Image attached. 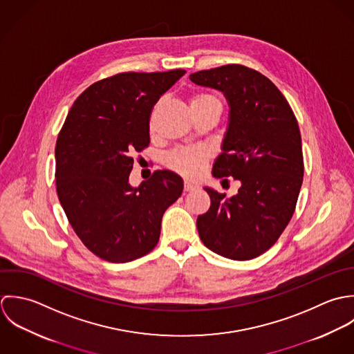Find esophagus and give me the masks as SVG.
Returning <instances> with one entry per match:
<instances>
[{
  "label": "esophagus",
  "mask_w": 354,
  "mask_h": 354,
  "mask_svg": "<svg viewBox=\"0 0 354 354\" xmlns=\"http://www.w3.org/2000/svg\"><path fill=\"white\" fill-rule=\"evenodd\" d=\"M193 190H196V186L193 185V183H190V182H185V192H193Z\"/></svg>",
  "instance_id": "34e87169"
}]
</instances>
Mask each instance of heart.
<instances>
[{
  "label": "heart",
  "instance_id": "1",
  "mask_svg": "<svg viewBox=\"0 0 354 354\" xmlns=\"http://www.w3.org/2000/svg\"><path fill=\"white\" fill-rule=\"evenodd\" d=\"M198 102H216L220 104L213 95L209 94H197L193 97L192 104ZM208 161L207 150L201 147H183L171 153L167 158V165L175 172L186 176V178H197L200 176Z\"/></svg>",
  "mask_w": 354,
  "mask_h": 354
}]
</instances>
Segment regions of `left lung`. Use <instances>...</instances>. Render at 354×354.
<instances>
[{
    "label": "left lung",
    "mask_w": 354,
    "mask_h": 354,
    "mask_svg": "<svg viewBox=\"0 0 354 354\" xmlns=\"http://www.w3.org/2000/svg\"><path fill=\"white\" fill-rule=\"evenodd\" d=\"M190 80L221 91L228 102L223 151L212 175L241 182L230 198L204 187L211 208L197 218L200 238L223 257L254 259L278 241L295 209L304 176L297 119L279 88L248 67L194 72Z\"/></svg>",
    "instance_id": "left-lung-1"
}]
</instances>
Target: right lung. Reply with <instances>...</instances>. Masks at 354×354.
Instances as JSON below:
<instances>
[{
	"label": "right lung",
	"mask_w": 354,
	"mask_h": 354,
	"mask_svg": "<svg viewBox=\"0 0 354 354\" xmlns=\"http://www.w3.org/2000/svg\"><path fill=\"white\" fill-rule=\"evenodd\" d=\"M124 72L87 87L73 102L56 143L57 196L84 246L102 260L147 254L161 218L183 192V179L156 171L138 187L129 178L134 154L149 143L154 104L183 75Z\"/></svg>",
	"instance_id": "right-lung-1"
}]
</instances>
